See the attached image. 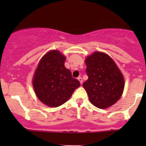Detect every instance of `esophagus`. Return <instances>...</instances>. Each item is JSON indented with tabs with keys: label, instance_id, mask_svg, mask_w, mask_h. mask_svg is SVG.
I'll use <instances>...</instances> for the list:
<instances>
[{
	"label": "esophagus",
	"instance_id": "1",
	"mask_svg": "<svg viewBox=\"0 0 146 146\" xmlns=\"http://www.w3.org/2000/svg\"><path fill=\"white\" fill-rule=\"evenodd\" d=\"M78 80L79 81H80V84H81V85H82V82H83V81H82V78H81V77H79L78 78Z\"/></svg>",
	"mask_w": 146,
	"mask_h": 146
}]
</instances>
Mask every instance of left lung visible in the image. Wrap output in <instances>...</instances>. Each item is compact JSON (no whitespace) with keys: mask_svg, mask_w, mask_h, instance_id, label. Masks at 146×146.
Here are the masks:
<instances>
[{"mask_svg":"<svg viewBox=\"0 0 146 146\" xmlns=\"http://www.w3.org/2000/svg\"><path fill=\"white\" fill-rule=\"evenodd\" d=\"M88 79L82 87L90 102L100 109H106L120 99L124 79L112 58L104 53L95 51L85 58Z\"/></svg>","mask_w":146,"mask_h":146,"instance_id":"8db88e82","label":"left lung"}]
</instances>
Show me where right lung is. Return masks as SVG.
I'll return each mask as SVG.
<instances>
[{
	"mask_svg": "<svg viewBox=\"0 0 146 146\" xmlns=\"http://www.w3.org/2000/svg\"><path fill=\"white\" fill-rule=\"evenodd\" d=\"M66 57L59 51L52 50L39 61L32 80L38 99L51 107L64 104L76 88L80 86L77 79L64 66Z\"/></svg>",
	"mask_w": 146,
	"mask_h": 146,
	"instance_id": "add662e5",
	"label": "right lung"
}]
</instances>
